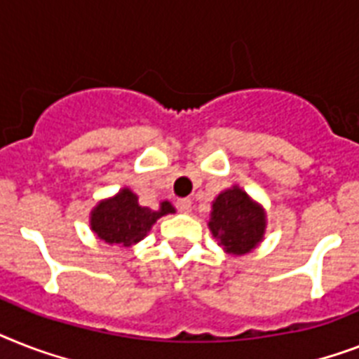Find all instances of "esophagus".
Returning <instances> with one entry per match:
<instances>
[{
  "mask_svg": "<svg viewBox=\"0 0 359 359\" xmlns=\"http://www.w3.org/2000/svg\"><path fill=\"white\" fill-rule=\"evenodd\" d=\"M177 208H179V212H182V214H189V212H191V201L179 199L177 201Z\"/></svg>",
  "mask_w": 359,
  "mask_h": 359,
  "instance_id": "1",
  "label": "esophagus"
}]
</instances>
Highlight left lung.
I'll list each match as a JSON object with an SVG mask.
<instances>
[{
	"label": "left lung",
	"mask_w": 359,
	"mask_h": 359,
	"mask_svg": "<svg viewBox=\"0 0 359 359\" xmlns=\"http://www.w3.org/2000/svg\"><path fill=\"white\" fill-rule=\"evenodd\" d=\"M208 229L226 255H249L260 245L267 229L265 208L234 184L212 201Z\"/></svg>",
	"instance_id": "obj_1"
}]
</instances>
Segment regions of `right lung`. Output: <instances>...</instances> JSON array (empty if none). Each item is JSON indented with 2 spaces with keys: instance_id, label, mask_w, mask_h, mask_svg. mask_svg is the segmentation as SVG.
Returning a JSON list of instances; mask_svg holds the SVG:
<instances>
[{
  "instance_id": "add662e5",
  "label": "right lung",
  "mask_w": 359,
  "mask_h": 359,
  "mask_svg": "<svg viewBox=\"0 0 359 359\" xmlns=\"http://www.w3.org/2000/svg\"><path fill=\"white\" fill-rule=\"evenodd\" d=\"M168 214H175V206L170 201H162L156 210L142 206L138 195L125 186L90 210V229L109 245L133 247L149 234L160 217Z\"/></svg>"
}]
</instances>
